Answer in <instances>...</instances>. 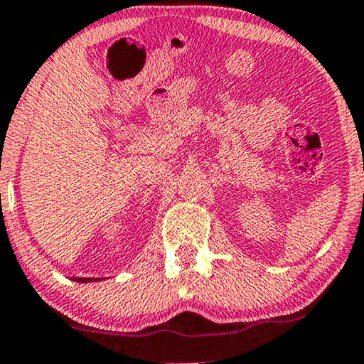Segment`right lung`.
<instances>
[{"label": "right lung", "instance_id": "obj_1", "mask_svg": "<svg viewBox=\"0 0 364 364\" xmlns=\"http://www.w3.org/2000/svg\"><path fill=\"white\" fill-rule=\"evenodd\" d=\"M73 280H77V282H94V280H100V279H92V277H73Z\"/></svg>", "mask_w": 364, "mask_h": 364}]
</instances>
